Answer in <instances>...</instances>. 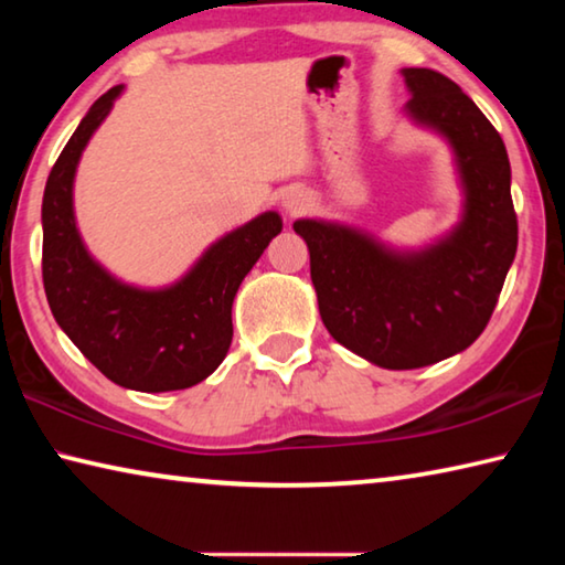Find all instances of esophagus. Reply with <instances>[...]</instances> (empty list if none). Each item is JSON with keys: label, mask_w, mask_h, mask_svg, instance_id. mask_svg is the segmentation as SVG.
<instances>
[{"label": "esophagus", "mask_w": 565, "mask_h": 565, "mask_svg": "<svg viewBox=\"0 0 565 565\" xmlns=\"http://www.w3.org/2000/svg\"><path fill=\"white\" fill-rule=\"evenodd\" d=\"M306 206H309V199H306V194H301V191H291V194H286L284 199V209L289 214H301Z\"/></svg>", "instance_id": "34e87169"}]
</instances>
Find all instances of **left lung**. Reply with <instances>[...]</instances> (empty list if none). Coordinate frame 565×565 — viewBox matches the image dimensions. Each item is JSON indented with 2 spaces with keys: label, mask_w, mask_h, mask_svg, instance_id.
Instances as JSON below:
<instances>
[{
  "label": "left lung",
  "mask_w": 565,
  "mask_h": 565,
  "mask_svg": "<svg viewBox=\"0 0 565 565\" xmlns=\"http://www.w3.org/2000/svg\"><path fill=\"white\" fill-rule=\"evenodd\" d=\"M406 109L456 151L466 214L444 242L396 254L349 226L294 224L311 254L323 327L341 347L384 369H420L481 337L519 246L511 164L501 134L456 82L404 70Z\"/></svg>",
  "instance_id": "obj_1"
}]
</instances>
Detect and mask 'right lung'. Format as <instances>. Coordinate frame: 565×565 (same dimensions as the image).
Segmentation results:
<instances>
[{
    "mask_svg": "<svg viewBox=\"0 0 565 565\" xmlns=\"http://www.w3.org/2000/svg\"><path fill=\"white\" fill-rule=\"evenodd\" d=\"M121 89L111 87L92 104L46 179L42 279L56 323L104 376L159 394L199 384L224 361L238 284L281 232V216L266 212L218 238L169 289L141 291L109 276L76 232L72 181L84 147Z\"/></svg>",
    "mask_w": 565,
    "mask_h": 565,
    "instance_id": "add662e5",
    "label": "right lung"
}]
</instances>
